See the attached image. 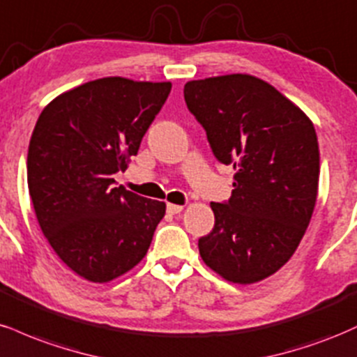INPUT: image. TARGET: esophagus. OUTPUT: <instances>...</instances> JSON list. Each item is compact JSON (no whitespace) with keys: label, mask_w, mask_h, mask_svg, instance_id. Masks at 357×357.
<instances>
[{"label":"esophagus","mask_w":357,"mask_h":357,"mask_svg":"<svg viewBox=\"0 0 357 357\" xmlns=\"http://www.w3.org/2000/svg\"><path fill=\"white\" fill-rule=\"evenodd\" d=\"M183 211L182 205H175V204H167V212L172 213V215H175V213H180Z\"/></svg>","instance_id":"1"}]
</instances>
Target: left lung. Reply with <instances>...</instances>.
Returning <instances> with one entry per match:
<instances>
[{"mask_svg": "<svg viewBox=\"0 0 357 357\" xmlns=\"http://www.w3.org/2000/svg\"><path fill=\"white\" fill-rule=\"evenodd\" d=\"M183 98L213 157L236 169L232 197L211 204L215 224L199 238V252L230 282L269 278L296 252L316 205L319 145L312 121L250 75L188 82Z\"/></svg>", "mask_w": 357, "mask_h": 357, "instance_id": "1", "label": "left lung"}]
</instances>
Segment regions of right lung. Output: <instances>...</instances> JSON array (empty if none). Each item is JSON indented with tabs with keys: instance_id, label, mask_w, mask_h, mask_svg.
<instances>
[{
	"instance_id": "1",
	"label": "right lung",
	"mask_w": 357,
	"mask_h": 357,
	"mask_svg": "<svg viewBox=\"0 0 357 357\" xmlns=\"http://www.w3.org/2000/svg\"><path fill=\"white\" fill-rule=\"evenodd\" d=\"M172 83L100 78L45 107L28 149V188L41 232L71 271L108 282L152 244L165 204L116 187Z\"/></svg>"
}]
</instances>
